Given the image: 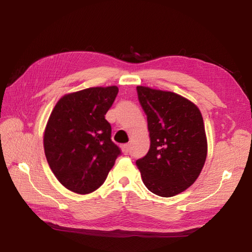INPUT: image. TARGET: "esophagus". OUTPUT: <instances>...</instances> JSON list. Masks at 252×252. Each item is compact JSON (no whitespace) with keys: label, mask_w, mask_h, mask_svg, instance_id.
I'll return each mask as SVG.
<instances>
[{"label":"esophagus","mask_w":252,"mask_h":252,"mask_svg":"<svg viewBox=\"0 0 252 252\" xmlns=\"http://www.w3.org/2000/svg\"><path fill=\"white\" fill-rule=\"evenodd\" d=\"M121 150H122L123 154L126 155L127 153H129V151H130V145H129V144H123V145L121 146Z\"/></svg>","instance_id":"obj_1"}]
</instances>
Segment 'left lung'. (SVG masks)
Segmentation results:
<instances>
[{"instance_id":"left-lung-1","label":"left lung","mask_w":252,"mask_h":252,"mask_svg":"<svg viewBox=\"0 0 252 252\" xmlns=\"http://www.w3.org/2000/svg\"><path fill=\"white\" fill-rule=\"evenodd\" d=\"M147 116L151 146L136 160L142 180L153 193L170 198L198 179L208 155V140L201 111L184 96L137 86Z\"/></svg>"}]
</instances>
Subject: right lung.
I'll return each mask as SVG.
<instances>
[{
	"instance_id": "1",
	"label": "right lung",
	"mask_w": 252,
	"mask_h": 252,
	"mask_svg": "<svg viewBox=\"0 0 252 252\" xmlns=\"http://www.w3.org/2000/svg\"><path fill=\"white\" fill-rule=\"evenodd\" d=\"M118 91L112 85L65 94L49 117L43 132L47 161L59 182L75 193L99 188L120 154L105 119Z\"/></svg>"
}]
</instances>
